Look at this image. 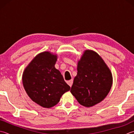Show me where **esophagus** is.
<instances>
[{"instance_id": "esophagus-1", "label": "esophagus", "mask_w": 134, "mask_h": 134, "mask_svg": "<svg viewBox=\"0 0 134 134\" xmlns=\"http://www.w3.org/2000/svg\"><path fill=\"white\" fill-rule=\"evenodd\" d=\"M72 83H73L72 80H70L69 81H67V83L69 85V86H70V87H71V86L72 85Z\"/></svg>"}]
</instances>
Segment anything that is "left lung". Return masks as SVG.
Here are the masks:
<instances>
[{
    "label": "left lung",
    "mask_w": 134,
    "mask_h": 134,
    "mask_svg": "<svg viewBox=\"0 0 134 134\" xmlns=\"http://www.w3.org/2000/svg\"><path fill=\"white\" fill-rule=\"evenodd\" d=\"M112 84L111 72L103 59L96 52L85 50L78 61L72 95L81 105L90 107L106 98Z\"/></svg>",
    "instance_id": "obj_1"
}]
</instances>
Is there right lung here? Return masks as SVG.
<instances>
[{
    "instance_id": "obj_1",
    "label": "right lung",
    "mask_w": 134,
    "mask_h": 134,
    "mask_svg": "<svg viewBox=\"0 0 134 134\" xmlns=\"http://www.w3.org/2000/svg\"><path fill=\"white\" fill-rule=\"evenodd\" d=\"M57 55L44 51L34 57L24 71L23 84L33 102L44 108H51L59 103L70 87L60 71L54 67Z\"/></svg>"
}]
</instances>
